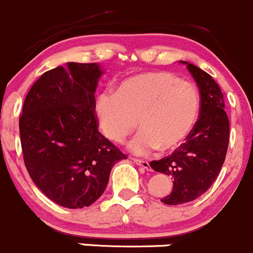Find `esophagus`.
Masks as SVG:
<instances>
[{
	"mask_svg": "<svg viewBox=\"0 0 253 253\" xmlns=\"http://www.w3.org/2000/svg\"><path fill=\"white\" fill-rule=\"evenodd\" d=\"M134 164H136L137 166H140L141 169H146V171H151V167H150V164L145 160H139V159H131Z\"/></svg>",
	"mask_w": 253,
	"mask_h": 253,
	"instance_id": "34e87169",
	"label": "esophagus"
}]
</instances>
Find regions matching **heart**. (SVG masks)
<instances>
[{"label": "heart", "mask_w": 253, "mask_h": 253, "mask_svg": "<svg viewBox=\"0 0 253 253\" xmlns=\"http://www.w3.org/2000/svg\"><path fill=\"white\" fill-rule=\"evenodd\" d=\"M199 111L196 87L169 72H145L126 77L116 92H102L94 102V117L102 134L123 142L136 127L141 131L127 149L145 156L169 151L191 132Z\"/></svg>", "instance_id": "1"}]
</instances>
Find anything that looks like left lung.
<instances>
[{"instance_id": "8db88e82", "label": "left lung", "mask_w": 253, "mask_h": 253, "mask_svg": "<svg viewBox=\"0 0 253 253\" xmlns=\"http://www.w3.org/2000/svg\"><path fill=\"white\" fill-rule=\"evenodd\" d=\"M179 62L186 65L198 86L201 109L184 144L167 157L150 162L154 171L173 179L172 192L161 199L169 206L188 203L211 188L221 169L229 145V119L219 84L196 65Z\"/></svg>"}]
</instances>
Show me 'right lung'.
<instances>
[{
    "mask_svg": "<svg viewBox=\"0 0 253 253\" xmlns=\"http://www.w3.org/2000/svg\"><path fill=\"white\" fill-rule=\"evenodd\" d=\"M103 74L97 62H67L42 74L24 101L19 134L27 171L64 208L94 203L114 165L126 159L97 129L94 92Z\"/></svg>",
    "mask_w": 253,
    "mask_h": 253,
    "instance_id": "1",
    "label": "right lung"
}]
</instances>
